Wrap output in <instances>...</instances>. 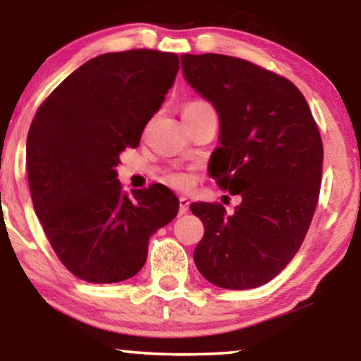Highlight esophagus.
<instances>
[{"mask_svg": "<svg viewBox=\"0 0 361 361\" xmlns=\"http://www.w3.org/2000/svg\"><path fill=\"white\" fill-rule=\"evenodd\" d=\"M189 204H190V200L187 199V197H180L179 199V214L180 215L187 214V210H189Z\"/></svg>", "mask_w": 361, "mask_h": 361, "instance_id": "esophagus-1", "label": "esophagus"}]
</instances>
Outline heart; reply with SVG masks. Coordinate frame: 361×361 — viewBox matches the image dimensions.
<instances>
[{"instance_id": "1", "label": "heart", "mask_w": 361, "mask_h": 361, "mask_svg": "<svg viewBox=\"0 0 361 361\" xmlns=\"http://www.w3.org/2000/svg\"><path fill=\"white\" fill-rule=\"evenodd\" d=\"M204 105H207V103H204V102H190L189 105H187L184 110H187V108H199V106H204ZM169 182L172 185H177V187H185L187 184H189V180H187V177L185 176H182V174H174V176H171L169 177Z\"/></svg>"}]
</instances>
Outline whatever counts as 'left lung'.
<instances>
[{"label": "left lung", "instance_id": "8db88e82", "mask_svg": "<svg viewBox=\"0 0 361 361\" xmlns=\"http://www.w3.org/2000/svg\"><path fill=\"white\" fill-rule=\"evenodd\" d=\"M187 83L219 113L210 176L240 195L231 215L194 202L205 226L197 269L224 289H253L302 245L319 200L324 147L307 102L288 78L221 54L180 56Z\"/></svg>", "mask_w": 361, "mask_h": 361}]
</instances>
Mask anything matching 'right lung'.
Wrapping results in <instances>:
<instances>
[{
    "label": "right lung",
    "instance_id": "obj_1",
    "mask_svg": "<svg viewBox=\"0 0 361 361\" xmlns=\"http://www.w3.org/2000/svg\"><path fill=\"white\" fill-rule=\"evenodd\" d=\"M177 71L172 52L102 54L47 97L29 128L34 210L62 264L87 283L133 278L146 263L149 236L179 212L167 187L128 195L116 179L120 154L140 145Z\"/></svg>",
    "mask_w": 361,
    "mask_h": 361
}]
</instances>
